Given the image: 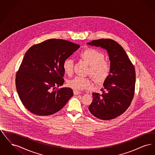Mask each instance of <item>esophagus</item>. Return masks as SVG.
I'll use <instances>...</instances> for the list:
<instances>
[{
	"label": "esophagus",
	"instance_id": "1",
	"mask_svg": "<svg viewBox=\"0 0 155 155\" xmlns=\"http://www.w3.org/2000/svg\"><path fill=\"white\" fill-rule=\"evenodd\" d=\"M73 93H74L75 95H80L81 94L80 92H78V91H75V90L73 91Z\"/></svg>",
	"mask_w": 155,
	"mask_h": 155
}]
</instances>
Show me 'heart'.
<instances>
[{
    "label": "heart",
    "instance_id": "obj_1",
    "mask_svg": "<svg viewBox=\"0 0 155 155\" xmlns=\"http://www.w3.org/2000/svg\"><path fill=\"white\" fill-rule=\"evenodd\" d=\"M80 56L90 66L89 74L92 75L96 83H102L108 78L110 73V65L108 61L104 60L103 53L95 49L88 48L82 51ZM73 66V59L67 58L64 61L63 67L67 74L72 73ZM67 85L75 91H81L91 88L92 82L88 78L76 76L68 81Z\"/></svg>",
    "mask_w": 155,
    "mask_h": 155
}]
</instances>
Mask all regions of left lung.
<instances>
[{"label":"left lung","mask_w":155,"mask_h":155,"mask_svg":"<svg viewBox=\"0 0 155 155\" xmlns=\"http://www.w3.org/2000/svg\"><path fill=\"white\" fill-rule=\"evenodd\" d=\"M105 49L110 61V73L103 82L102 93H93L88 109L97 118L109 120L122 114L130 106L134 95L135 71L124 49L110 39L87 43Z\"/></svg>","instance_id":"8db88e82"}]
</instances>
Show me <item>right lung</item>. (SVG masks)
Segmentation results:
<instances>
[{
  "label": "right lung",
  "instance_id": "1",
  "mask_svg": "<svg viewBox=\"0 0 155 155\" xmlns=\"http://www.w3.org/2000/svg\"><path fill=\"white\" fill-rule=\"evenodd\" d=\"M80 45L51 39L32 46L26 52L16 75L18 95L33 114L49 116L61 110L73 96L70 88L54 90L64 83V61Z\"/></svg>",
  "mask_w": 155,
  "mask_h": 155
}]
</instances>
